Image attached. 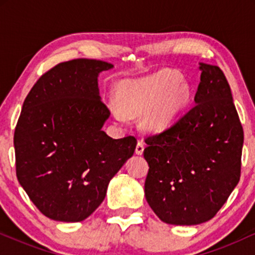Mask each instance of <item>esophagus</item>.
<instances>
[{"mask_svg":"<svg viewBox=\"0 0 255 255\" xmlns=\"http://www.w3.org/2000/svg\"><path fill=\"white\" fill-rule=\"evenodd\" d=\"M144 142L142 141H139L136 144V147H135V153L137 154V156H141L142 152H144Z\"/></svg>","mask_w":255,"mask_h":255,"instance_id":"1","label":"esophagus"}]
</instances>
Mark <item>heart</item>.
Returning <instances> with one entry per match:
<instances>
[{
	"label": "heart",
	"instance_id": "1",
	"mask_svg": "<svg viewBox=\"0 0 255 255\" xmlns=\"http://www.w3.org/2000/svg\"><path fill=\"white\" fill-rule=\"evenodd\" d=\"M118 103L109 109L114 119L125 124L129 116H140V127L152 134L162 133L175 124L188 104L191 90L180 75L160 69L139 79H127L116 87Z\"/></svg>",
	"mask_w": 255,
	"mask_h": 255
}]
</instances>
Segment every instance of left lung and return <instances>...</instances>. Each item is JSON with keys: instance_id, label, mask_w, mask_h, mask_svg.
Masks as SVG:
<instances>
[{"instance_id": "obj_1", "label": "left lung", "mask_w": 255, "mask_h": 255, "mask_svg": "<svg viewBox=\"0 0 255 255\" xmlns=\"http://www.w3.org/2000/svg\"><path fill=\"white\" fill-rule=\"evenodd\" d=\"M194 107L145 140V197L160 221L197 225L215 217L238 186L244 129L221 68L199 63Z\"/></svg>"}]
</instances>
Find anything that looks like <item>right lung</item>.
Masks as SVG:
<instances>
[{"label":"right lung","mask_w":255,"mask_h":255,"mask_svg":"<svg viewBox=\"0 0 255 255\" xmlns=\"http://www.w3.org/2000/svg\"><path fill=\"white\" fill-rule=\"evenodd\" d=\"M111 63L78 58L42 75L14 133L16 176L37 209L58 222H81L103 203L110 180L136 146L102 129L110 111L98 77Z\"/></svg>","instance_id":"right-lung-1"}]
</instances>
